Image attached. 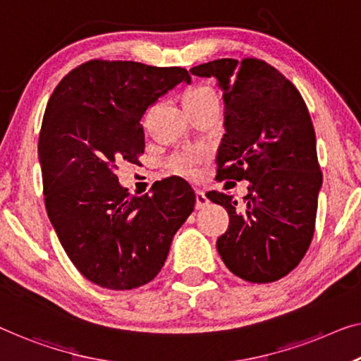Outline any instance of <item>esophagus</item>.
<instances>
[{
  "label": "esophagus",
  "instance_id": "1",
  "mask_svg": "<svg viewBox=\"0 0 361 361\" xmlns=\"http://www.w3.org/2000/svg\"><path fill=\"white\" fill-rule=\"evenodd\" d=\"M209 204V199L204 195V191H196V209H204Z\"/></svg>",
  "mask_w": 361,
  "mask_h": 361
}]
</instances>
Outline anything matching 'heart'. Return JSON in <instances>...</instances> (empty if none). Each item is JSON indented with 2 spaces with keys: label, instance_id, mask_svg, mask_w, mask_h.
Listing matches in <instances>:
<instances>
[{
  "label": "heart",
  "instance_id": "obj_1",
  "mask_svg": "<svg viewBox=\"0 0 361 361\" xmlns=\"http://www.w3.org/2000/svg\"><path fill=\"white\" fill-rule=\"evenodd\" d=\"M211 97H217L215 90L211 85H197L192 87L185 94V106L201 104V102L211 99ZM206 157V152L201 149H183L176 150L166 159L165 169L169 173L185 176V178H196L199 164Z\"/></svg>",
  "mask_w": 361,
  "mask_h": 361
}]
</instances>
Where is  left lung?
Returning a JSON list of instances; mask_svg holds the SVG:
<instances>
[{"label": "left lung", "instance_id": "1", "mask_svg": "<svg viewBox=\"0 0 361 361\" xmlns=\"http://www.w3.org/2000/svg\"><path fill=\"white\" fill-rule=\"evenodd\" d=\"M191 74L214 76L224 89L227 133L217 176L250 181L243 202L219 191L206 195L230 217L219 255L243 281L276 282L300 264L314 233L322 173L310 111L298 89L264 60L222 58Z\"/></svg>", "mask_w": 361, "mask_h": 361}]
</instances>
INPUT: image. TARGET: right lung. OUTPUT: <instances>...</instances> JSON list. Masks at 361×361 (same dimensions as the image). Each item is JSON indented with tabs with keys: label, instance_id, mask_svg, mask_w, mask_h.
<instances>
[{
	"label": "right lung",
	"instance_id": "1",
	"mask_svg": "<svg viewBox=\"0 0 361 361\" xmlns=\"http://www.w3.org/2000/svg\"><path fill=\"white\" fill-rule=\"evenodd\" d=\"M181 80H191L185 68L90 60L47 104L39 160L48 217L78 271L104 288L152 281L195 209L185 180L171 176L155 183L152 196H133L116 176L118 164L144 154V113Z\"/></svg>",
	"mask_w": 361,
	"mask_h": 361
}]
</instances>
